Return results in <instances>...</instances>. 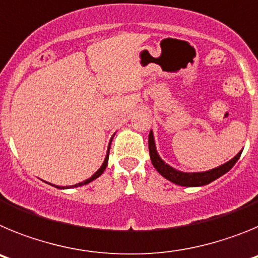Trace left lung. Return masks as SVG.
I'll list each match as a JSON object with an SVG mask.
<instances>
[{"label": "left lung", "instance_id": "left-lung-1", "mask_svg": "<svg viewBox=\"0 0 258 258\" xmlns=\"http://www.w3.org/2000/svg\"><path fill=\"white\" fill-rule=\"evenodd\" d=\"M149 149L151 163L152 165H154L155 169L160 173L164 178L168 179V181L173 182V183L175 184H179V186H186V187L204 186V184H208L211 183V182H213L214 179L220 178L221 175H223L225 173L229 172L232 166L235 165V163L239 160V157H240L241 155V151L238 152V154L232 157L231 160L227 161V163L222 164V165L217 166V168H213V169L211 170H206V172H181V170L175 169V168L170 166L169 164H166L165 161L161 159L160 155L157 154L152 131L150 132L149 136Z\"/></svg>", "mask_w": 258, "mask_h": 258}]
</instances>
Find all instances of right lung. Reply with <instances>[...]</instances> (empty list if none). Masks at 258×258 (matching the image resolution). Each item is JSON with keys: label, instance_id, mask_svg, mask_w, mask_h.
<instances>
[{"label": "right lung", "instance_id": "1", "mask_svg": "<svg viewBox=\"0 0 258 258\" xmlns=\"http://www.w3.org/2000/svg\"><path fill=\"white\" fill-rule=\"evenodd\" d=\"M113 136H115V134H113ZM112 138H113V137H112ZM112 138H111V141H109V143H108V149H107V155H106V157H104L103 164H102L101 168H99V169H98L97 172H95L94 174L92 175V177H90V178L85 179V181H84V182H80V183L74 184V186H55V187H56V188H71V187H79V186H84V184H88V183H90V182L94 181V179H97L98 177H99V175H101L102 173L104 172V170H106V166H107V164H108L109 147H111V142H112ZM49 184H51V183H49ZM51 186H54V184H51Z\"/></svg>", "mask_w": 258, "mask_h": 258}]
</instances>
